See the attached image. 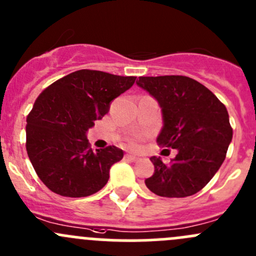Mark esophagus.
Returning <instances> with one entry per match:
<instances>
[{
  "label": "esophagus",
  "mask_w": 256,
  "mask_h": 256,
  "mask_svg": "<svg viewBox=\"0 0 256 256\" xmlns=\"http://www.w3.org/2000/svg\"><path fill=\"white\" fill-rule=\"evenodd\" d=\"M125 157H126V158H128V160H130V161H132V162L138 161V156H135V154H126Z\"/></svg>",
  "instance_id": "34e87169"
}]
</instances>
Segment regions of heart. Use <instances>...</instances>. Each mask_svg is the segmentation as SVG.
I'll use <instances>...</instances> for the list:
<instances>
[{
  "mask_svg": "<svg viewBox=\"0 0 256 256\" xmlns=\"http://www.w3.org/2000/svg\"><path fill=\"white\" fill-rule=\"evenodd\" d=\"M138 142H140V138H132V140H131V144H132V146H138Z\"/></svg>",
  "mask_w": 256,
  "mask_h": 256,
  "instance_id": "obj_1",
  "label": "heart"
}]
</instances>
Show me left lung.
<instances>
[{
	"instance_id": "8db88e82",
	"label": "left lung",
	"mask_w": 256,
	"mask_h": 256,
	"mask_svg": "<svg viewBox=\"0 0 256 256\" xmlns=\"http://www.w3.org/2000/svg\"><path fill=\"white\" fill-rule=\"evenodd\" d=\"M136 84L161 108L164 126L157 142L177 150L168 164L161 157H151L154 172L144 184L160 197L196 194L220 168L233 138L226 108L208 88L188 76H140Z\"/></svg>"
}]
</instances>
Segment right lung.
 I'll return each mask as SVG.
<instances>
[{"label":"right lung","instance_id":"obj_1","mask_svg":"<svg viewBox=\"0 0 256 256\" xmlns=\"http://www.w3.org/2000/svg\"><path fill=\"white\" fill-rule=\"evenodd\" d=\"M135 79L82 69L54 82L37 98L27 116L26 148L38 177L52 192L88 197L106 184L110 168L124 151L115 146L92 151L86 132Z\"/></svg>","mask_w":256,"mask_h":256}]
</instances>
